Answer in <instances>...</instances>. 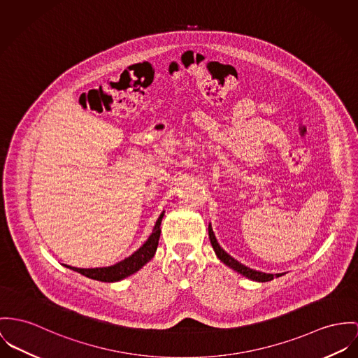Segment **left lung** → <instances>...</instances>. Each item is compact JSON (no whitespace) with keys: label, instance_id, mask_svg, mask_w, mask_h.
<instances>
[{"label":"left lung","instance_id":"8db88e82","mask_svg":"<svg viewBox=\"0 0 358 358\" xmlns=\"http://www.w3.org/2000/svg\"><path fill=\"white\" fill-rule=\"evenodd\" d=\"M208 236H210L211 245L214 248V250H215V253H217V256H218V259H220V262L224 263L227 267L233 268L234 271H237L238 274L247 276L248 279H252V280H256V282H268V280H271V279H274V278L283 275V273H282V274H267V273L256 271V270H252V268H249L247 266L241 264L240 262H237L234 257H231L227 252H224V250L220 248L218 241H217V238H215V234H214V231H213L211 224H208Z\"/></svg>","mask_w":358,"mask_h":358}]
</instances>
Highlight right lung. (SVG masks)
I'll return each mask as SVG.
<instances>
[{
  "mask_svg": "<svg viewBox=\"0 0 358 358\" xmlns=\"http://www.w3.org/2000/svg\"><path fill=\"white\" fill-rule=\"evenodd\" d=\"M165 215V211L159 215L157 220L151 236L147 238V241L138 248L136 252H134L129 257H125L124 260L115 263L114 266L109 267H98V268H78V267H71L64 264L65 267L80 273L82 275L101 280V282H118L127 276L135 274L143 266H145L155 255L159 237H161V222Z\"/></svg>",
  "mask_w": 358,
  "mask_h": 358,
  "instance_id": "right-lung-1",
  "label": "right lung"
}]
</instances>
